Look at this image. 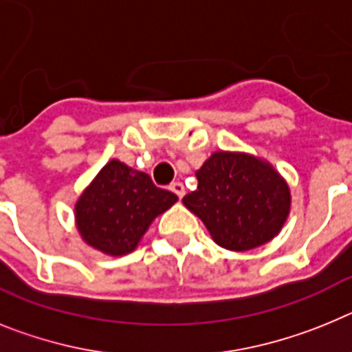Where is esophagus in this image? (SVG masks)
<instances>
[{
	"instance_id": "esophagus-1",
	"label": "esophagus",
	"mask_w": 352,
	"mask_h": 352,
	"mask_svg": "<svg viewBox=\"0 0 352 352\" xmlns=\"http://www.w3.org/2000/svg\"><path fill=\"white\" fill-rule=\"evenodd\" d=\"M170 191H173L177 197L182 198V197H184V193H186L184 184H182V182H172V184H170Z\"/></svg>"
}]
</instances>
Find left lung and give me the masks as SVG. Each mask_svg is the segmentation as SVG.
Segmentation results:
<instances>
[{"label":"left lung","mask_w":352,"mask_h":352,"mask_svg":"<svg viewBox=\"0 0 352 352\" xmlns=\"http://www.w3.org/2000/svg\"><path fill=\"white\" fill-rule=\"evenodd\" d=\"M197 179L198 188L182 201L223 248L253 250L283 227L290 209L289 186L261 159L216 152Z\"/></svg>","instance_id":"1"}]
</instances>
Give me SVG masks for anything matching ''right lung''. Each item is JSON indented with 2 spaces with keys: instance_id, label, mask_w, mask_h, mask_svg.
Returning a JSON list of instances; mask_svg holds the SVG:
<instances>
[{
  "instance_id": "obj_1",
  "label": "right lung",
  "mask_w": 352,
  "mask_h": 352,
  "mask_svg": "<svg viewBox=\"0 0 352 352\" xmlns=\"http://www.w3.org/2000/svg\"><path fill=\"white\" fill-rule=\"evenodd\" d=\"M177 200L146 173L113 159L76 204L78 228L94 248L124 255L136 248L152 219Z\"/></svg>"
}]
</instances>
